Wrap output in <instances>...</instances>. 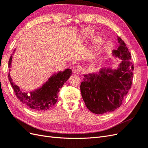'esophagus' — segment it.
I'll use <instances>...</instances> for the list:
<instances>
[{
	"label": "esophagus",
	"mask_w": 148,
	"mask_h": 148,
	"mask_svg": "<svg viewBox=\"0 0 148 148\" xmlns=\"http://www.w3.org/2000/svg\"><path fill=\"white\" fill-rule=\"evenodd\" d=\"M73 73L75 74L79 73L82 71V66H80L79 65L74 66L73 69Z\"/></svg>",
	"instance_id": "obj_1"
}]
</instances>
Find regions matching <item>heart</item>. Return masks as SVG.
<instances>
[{"label":"heart","mask_w":148,"mask_h":148,"mask_svg":"<svg viewBox=\"0 0 148 148\" xmlns=\"http://www.w3.org/2000/svg\"><path fill=\"white\" fill-rule=\"evenodd\" d=\"M88 35H91V34L90 32H88Z\"/></svg>","instance_id":"b5f03b06"}]
</instances>
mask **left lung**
<instances>
[{
    "label": "left lung",
    "instance_id": "left-lung-1",
    "mask_svg": "<svg viewBox=\"0 0 148 148\" xmlns=\"http://www.w3.org/2000/svg\"><path fill=\"white\" fill-rule=\"evenodd\" d=\"M119 46L112 55L122 60L117 69H101L97 73L84 75L80 85L83 99L87 108L96 114L117 109L131 88L134 69L131 54L126 44L118 37Z\"/></svg>",
    "mask_w": 148,
    "mask_h": 148
}]
</instances>
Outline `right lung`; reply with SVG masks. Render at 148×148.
Masks as SVG:
<instances>
[{"label": "right lung", "instance_id": "right-lung-1", "mask_svg": "<svg viewBox=\"0 0 148 148\" xmlns=\"http://www.w3.org/2000/svg\"><path fill=\"white\" fill-rule=\"evenodd\" d=\"M12 61V55L8 61L9 68L11 67ZM71 72L72 71L71 69H67L64 71H59L57 73L53 74L41 87L30 92L29 94L22 92L20 90L18 86L13 82L11 77H10V73H8V79L16 96L20 102L32 110L44 111L49 109L56 104L58 98L57 94L64 84L70 78Z\"/></svg>", "mask_w": 148, "mask_h": 148}]
</instances>
